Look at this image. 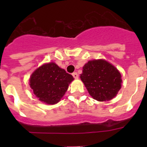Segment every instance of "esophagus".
<instances>
[{"label":"esophagus","mask_w":147,"mask_h":147,"mask_svg":"<svg viewBox=\"0 0 147 147\" xmlns=\"http://www.w3.org/2000/svg\"><path fill=\"white\" fill-rule=\"evenodd\" d=\"M72 76H74V79H78V78H79V75H78L77 73H76V72L73 73Z\"/></svg>","instance_id":"obj_1"}]
</instances>
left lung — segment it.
<instances>
[{"label": "left lung", "mask_w": 147, "mask_h": 147, "mask_svg": "<svg viewBox=\"0 0 147 147\" xmlns=\"http://www.w3.org/2000/svg\"><path fill=\"white\" fill-rule=\"evenodd\" d=\"M80 79L89 94L98 102L111 100L121 88L120 72L105 59L88 61L83 66Z\"/></svg>", "instance_id": "8db88e82"}]
</instances>
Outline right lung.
<instances>
[{
	"instance_id": "add662e5",
	"label": "right lung",
	"mask_w": 147,
	"mask_h": 147,
	"mask_svg": "<svg viewBox=\"0 0 147 147\" xmlns=\"http://www.w3.org/2000/svg\"><path fill=\"white\" fill-rule=\"evenodd\" d=\"M74 80L54 62L42 65L30 76L29 85L40 102L54 105L60 101Z\"/></svg>"
}]
</instances>
